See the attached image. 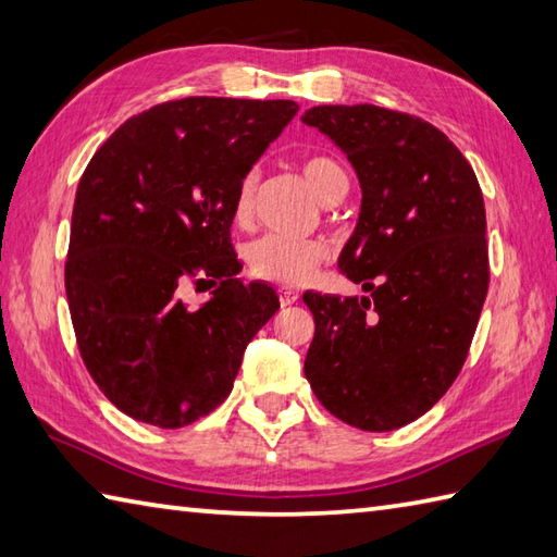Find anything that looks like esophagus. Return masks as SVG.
<instances>
[{
  "instance_id": "obj_1",
  "label": "esophagus",
  "mask_w": 557,
  "mask_h": 557,
  "mask_svg": "<svg viewBox=\"0 0 557 557\" xmlns=\"http://www.w3.org/2000/svg\"><path fill=\"white\" fill-rule=\"evenodd\" d=\"M298 298H300V293L295 290V288H290V286H281V288H278V300H281V305H293Z\"/></svg>"
}]
</instances>
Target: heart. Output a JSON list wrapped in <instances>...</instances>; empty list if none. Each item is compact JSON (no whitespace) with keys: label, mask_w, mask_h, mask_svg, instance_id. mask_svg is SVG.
Wrapping results in <instances>:
<instances>
[{"label":"heart","mask_w":557,"mask_h":557,"mask_svg":"<svg viewBox=\"0 0 557 557\" xmlns=\"http://www.w3.org/2000/svg\"><path fill=\"white\" fill-rule=\"evenodd\" d=\"M305 183L310 185L314 197L324 203H336L346 197L348 175L342 163L329 156H308L300 165ZM257 173H247L237 185L233 199V215L237 225H247L255 209ZM329 257V243L320 237L300 240V237L269 233L245 247V262L255 276L264 281L298 286L308 281L314 269Z\"/></svg>","instance_id":"heart-1"}]
</instances>
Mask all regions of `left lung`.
Instances as JSON below:
<instances>
[{
	"instance_id": "obj_1",
	"label": "left lung",
	"mask_w": 557,
	"mask_h": 557,
	"mask_svg": "<svg viewBox=\"0 0 557 557\" xmlns=\"http://www.w3.org/2000/svg\"><path fill=\"white\" fill-rule=\"evenodd\" d=\"M354 165L362 189L338 269L368 295L305 293L314 338L305 377L344 421L387 433L445 394L469 356L485 302V207L473 168L421 117L377 106L302 115Z\"/></svg>"
}]
</instances>
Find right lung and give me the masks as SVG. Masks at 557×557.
Listing matches in <instances>:
<instances>
[{"instance_id": "obj_1", "label": "right lung", "mask_w": 557, "mask_h": 557, "mask_svg": "<svg viewBox=\"0 0 557 557\" xmlns=\"http://www.w3.org/2000/svg\"><path fill=\"white\" fill-rule=\"evenodd\" d=\"M293 100L183 98L122 124L84 170L64 267L76 344L122 413L183 428L233 389L243 354L281 308L237 278L233 199L295 117ZM214 290L187 309L183 282Z\"/></svg>"}]
</instances>
